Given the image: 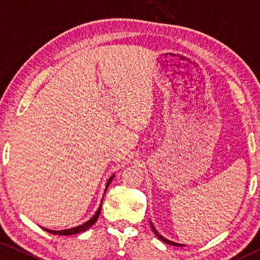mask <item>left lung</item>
Instances as JSON below:
<instances>
[{"label":"left lung","instance_id":"8db88e82","mask_svg":"<svg viewBox=\"0 0 260 260\" xmlns=\"http://www.w3.org/2000/svg\"><path fill=\"white\" fill-rule=\"evenodd\" d=\"M151 223V222H150ZM151 228H152V231H153V233H155V235L158 237V239H159L160 241H162L164 242V243H166V244H171V245H174V246H184L183 244H180V243H175V242H172V241H169L167 239H165V237H162L159 233H158L157 231H156V228L152 226V223H151Z\"/></svg>","mask_w":260,"mask_h":260}]
</instances>
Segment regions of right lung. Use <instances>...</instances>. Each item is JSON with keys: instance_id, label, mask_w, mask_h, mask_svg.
Instances as JSON below:
<instances>
[{"instance_id": "right-lung-1", "label": "right lung", "mask_w": 260, "mask_h": 260, "mask_svg": "<svg viewBox=\"0 0 260 260\" xmlns=\"http://www.w3.org/2000/svg\"><path fill=\"white\" fill-rule=\"evenodd\" d=\"M112 179H113V177H111V178L109 179V181H108V183H107V188H105V191H107V189H108L109 184H110V182H111ZM100 213H101V208L98 210V212H96V213L94 214V217L91 218L90 220H88V221L83 223V225H80V226H78V227L70 228V230H64V231H50V230H47V228H43V227H42V228H43V230H45L46 232L50 233V234H54V235H73V234H78V233L85 232V231L88 230V228L93 226L94 223L96 222V220L99 219Z\"/></svg>"}]
</instances>
